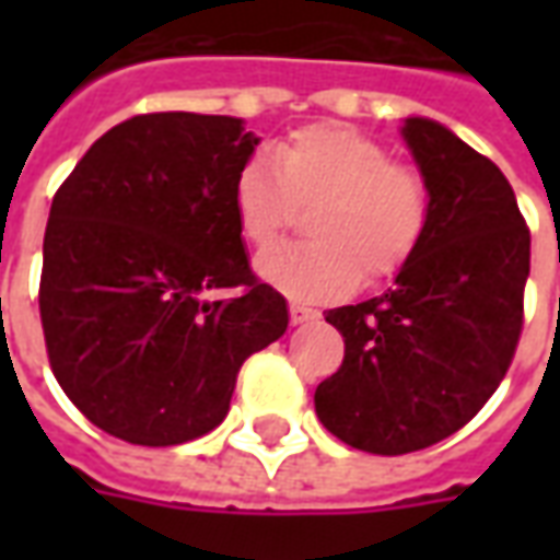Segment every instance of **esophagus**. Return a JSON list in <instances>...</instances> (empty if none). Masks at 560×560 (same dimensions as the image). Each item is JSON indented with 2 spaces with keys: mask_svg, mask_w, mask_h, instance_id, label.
Returning <instances> with one entry per match:
<instances>
[{
  "mask_svg": "<svg viewBox=\"0 0 560 560\" xmlns=\"http://www.w3.org/2000/svg\"><path fill=\"white\" fill-rule=\"evenodd\" d=\"M317 312L315 308H308V305H300V303H291V324L293 327H300V324H308V320H317Z\"/></svg>",
  "mask_w": 560,
  "mask_h": 560,
  "instance_id": "34e87169",
  "label": "esophagus"
}]
</instances>
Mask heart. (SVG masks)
Returning <instances> with one entry per match:
<instances>
[{"instance_id":"heart-1","label":"heart","mask_w":560,"mask_h":560,"mask_svg":"<svg viewBox=\"0 0 560 560\" xmlns=\"http://www.w3.org/2000/svg\"><path fill=\"white\" fill-rule=\"evenodd\" d=\"M315 240L257 257V276L293 300H339L399 276L420 252L432 200L420 173L360 128L317 122L248 159L233 179L236 224L252 245L291 231L300 212Z\"/></svg>"}]
</instances>
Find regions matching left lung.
<instances>
[{"label":"left lung","instance_id":"8db88e82","mask_svg":"<svg viewBox=\"0 0 560 560\" xmlns=\"http://www.w3.org/2000/svg\"><path fill=\"white\" fill-rule=\"evenodd\" d=\"M401 138L429 185V231L396 288L327 312L345 360L315 389L329 432L377 456L438 444L489 401L516 353L530 269L498 164L425 116H408Z\"/></svg>","mask_w":560,"mask_h":560}]
</instances>
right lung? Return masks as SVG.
<instances>
[{
  "instance_id": "1",
  "label": "right lung",
  "mask_w": 560,
  "mask_h": 560,
  "mask_svg": "<svg viewBox=\"0 0 560 560\" xmlns=\"http://www.w3.org/2000/svg\"><path fill=\"white\" fill-rule=\"evenodd\" d=\"M257 143L236 116H131L56 191L38 293L50 369L86 420L128 444L212 432L240 365L288 329L233 212ZM224 287L241 293L208 300Z\"/></svg>"
}]
</instances>
